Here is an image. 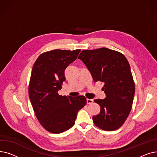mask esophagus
<instances>
[{
    "label": "esophagus",
    "mask_w": 157,
    "mask_h": 157,
    "mask_svg": "<svg viewBox=\"0 0 157 157\" xmlns=\"http://www.w3.org/2000/svg\"><path fill=\"white\" fill-rule=\"evenodd\" d=\"M86 102H87L88 104H92L94 102V100L93 99H89V98H87Z\"/></svg>",
    "instance_id": "obj_1"
}]
</instances>
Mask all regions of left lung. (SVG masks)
Listing matches in <instances>:
<instances>
[{
  "mask_svg": "<svg viewBox=\"0 0 157 157\" xmlns=\"http://www.w3.org/2000/svg\"><path fill=\"white\" fill-rule=\"evenodd\" d=\"M95 82H104V99H95L99 114L92 117L94 124L104 130L119 128L127 118L132 106L135 84L130 67L122 53L106 48L82 51L78 56Z\"/></svg>",
  "mask_w": 157,
  "mask_h": 157,
  "instance_id": "obj_1",
  "label": "left lung"
}]
</instances>
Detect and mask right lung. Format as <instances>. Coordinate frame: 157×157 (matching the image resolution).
<instances>
[{"label":"right lung","instance_id":"add662e5","mask_svg":"<svg viewBox=\"0 0 157 157\" xmlns=\"http://www.w3.org/2000/svg\"><path fill=\"white\" fill-rule=\"evenodd\" d=\"M80 49L55 50L39 55L33 65L29 98L40 123L46 130L60 134L71 128L78 112L86 104L85 97L59 95L65 78L64 72L76 60Z\"/></svg>","mask_w":157,"mask_h":157}]
</instances>
